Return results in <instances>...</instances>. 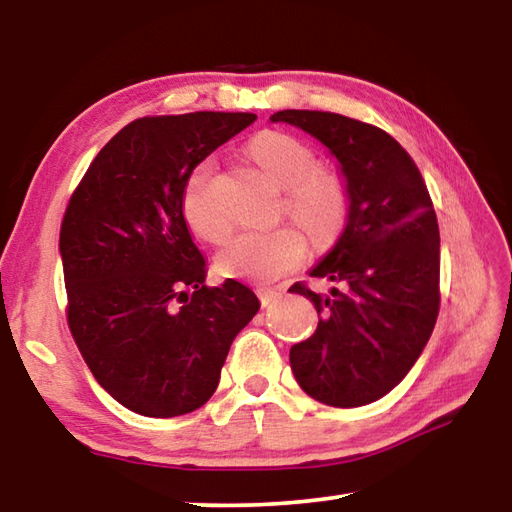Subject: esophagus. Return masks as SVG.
Here are the masks:
<instances>
[{"instance_id":"esophagus-1","label":"esophagus","mask_w":512,"mask_h":512,"mask_svg":"<svg viewBox=\"0 0 512 512\" xmlns=\"http://www.w3.org/2000/svg\"><path fill=\"white\" fill-rule=\"evenodd\" d=\"M257 296H259V302H262V307H271V305H275L277 300L282 298V291H280V289L259 287V289H257Z\"/></svg>"}]
</instances>
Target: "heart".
<instances>
[{
  "mask_svg": "<svg viewBox=\"0 0 512 512\" xmlns=\"http://www.w3.org/2000/svg\"><path fill=\"white\" fill-rule=\"evenodd\" d=\"M250 155L282 187V212L300 224L318 248L332 246L343 235L350 221L352 196L341 173L318 169L316 153L309 146L277 131L257 135L250 142ZM183 216L192 232L205 241L219 244L228 237L230 219L214 201L210 160L198 164L187 180ZM299 229L287 223L273 230L239 232L216 257L219 271L257 284L280 280L307 257V237Z\"/></svg>",
  "mask_w": 512,
  "mask_h": 512,
  "instance_id": "obj_1",
  "label": "heart"
}]
</instances>
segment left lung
<instances>
[{
	"instance_id": "left-lung-1",
	"label": "left lung",
	"mask_w": 512,
	"mask_h": 512,
	"mask_svg": "<svg viewBox=\"0 0 512 512\" xmlns=\"http://www.w3.org/2000/svg\"><path fill=\"white\" fill-rule=\"evenodd\" d=\"M341 162L352 210L311 277L329 296L296 282L318 311L314 336L293 345L291 370L314 400L354 409L379 400L418 361L440 309V232L420 169L400 142L366 121L323 110H280Z\"/></svg>"
}]
</instances>
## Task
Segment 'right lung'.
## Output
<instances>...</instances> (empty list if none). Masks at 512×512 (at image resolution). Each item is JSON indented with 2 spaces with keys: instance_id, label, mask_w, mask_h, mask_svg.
Listing matches in <instances>:
<instances>
[{
  "instance_id": "add662e5",
  "label": "right lung",
  "mask_w": 512,
  "mask_h": 512,
  "mask_svg": "<svg viewBox=\"0 0 512 512\" xmlns=\"http://www.w3.org/2000/svg\"><path fill=\"white\" fill-rule=\"evenodd\" d=\"M255 119H135L103 146L67 203L60 255L69 332L101 388L140 415L201 409L232 341L259 311L246 284L205 287V259L183 216L196 164Z\"/></svg>"
}]
</instances>
